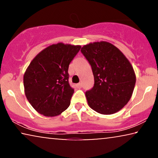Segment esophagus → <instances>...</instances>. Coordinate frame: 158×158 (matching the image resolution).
<instances>
[{"label":"esophagus","instance_id":"obj_1","mask_svg":"<svg viewBox=\"0 0 158 158\" xmlns=\"http://www.w3.org/2000/svg\"><path fill=\"white\" fill-rule=\"evenodd\" d=\"M77 87H78L79 88H81L82 87V83H77Z\"/></svg>","mask_w":158,"mask_h":158}]
</instances>
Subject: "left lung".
<instances>
[{
    "mask_svg": "<svg viewBox=\"0 0 158 158\" xmlns=\"http://www.w3.org/2000/svg\"><path fill=\"white\" fill-rule=\"evenodd\" d=\"M81 52L94 77V86L85 93L88 106L105 115L120 111L130 100L136 83L130 62L119 49L105 41L84 45Z\"/></svg>",
    "mask_w": 158,
    "mask_h": 158,
    "instance_id": "left-lung-1",
    "label": "left lung"
}]
</instances>
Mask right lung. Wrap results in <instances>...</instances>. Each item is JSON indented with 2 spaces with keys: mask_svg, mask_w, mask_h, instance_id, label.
Listing matches in <instances>:
<instances>
[{
  "mask_svg": "<svg viewBox=\"0 0 158 158\" xmlns=\"http://www.w3.org/2000/svg\"><path fill=\"white\" fill-rule=\"evenodd\" d=\"M81 47L62 42L53 44L30 62L23 75L24 93L38 113L52 117L69 107L74 90L68 83V68Z\"/></svg>",
  "mask_w": 158,
  "mask_h": 158,
  "instance_id": "1",
  "label": "right lung"
}]
</instances>
